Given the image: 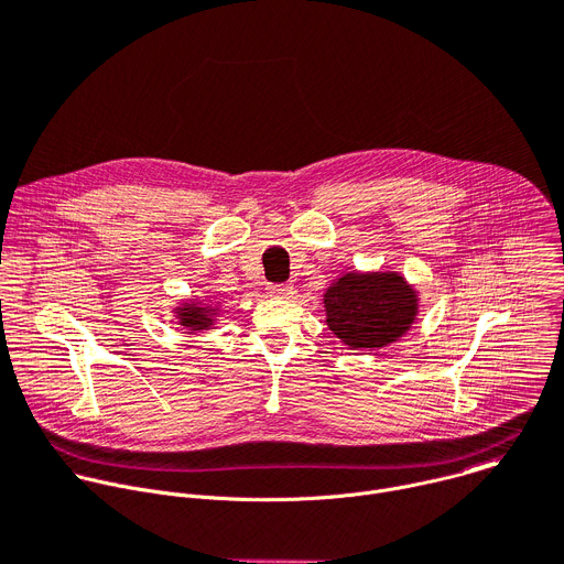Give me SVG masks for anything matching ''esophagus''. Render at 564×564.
<instances>
[{
  "instance_id": "esophagus-1",
  "label": "esophagus",
  "mask_w": 564,
  "mask_h": 564,
  "mask_svg": "<svg viewBox=\"0 0 564 564\" xmlns=\"http://www.w3.org/2000/svg\"><path fill=\"white\" fill-rule=\"evenodd\" d=\"M268 290H270L272 296H279V299H288V296L294 294L292 283H274V285H270Z\"/></svg>"
}]
</instances>
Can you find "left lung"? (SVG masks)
I'll list each match as a JSON object with an SVG mask.
<instances>
[{"label":"left lung","instance_id":"left-lung-1","mask_svg":"<svg viewBox=\"0 0 564 564\" xmlns=\"http://www.w3.org/2000/svg\"><path fill=\"white\" fill-rule=\"evenodd\" d=\"M326 324L350 348H380L402 337L419 313V294L398 272L344 274L324 294Z\"/></svg>","mask_w":564,"mask_h":564}]
</instances>
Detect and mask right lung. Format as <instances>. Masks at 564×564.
<instances>
[{
	"instance_id": "1",
	"label": "right lung",
	"mask_w": 564,
	"mask_h": 564,
	"mask_svg": "<svg viewBox=\"0 0 564 564\" xmlns=\"http://www.w3.org/2000/svg\"><path fill=\"white\" fill-rule=\"evenodd\" d=\"M214 315L216 308H209V305H202L197 301L184 303L182 308H177V317H180V326L188 328V330H207L214 324Z\"/></svg>"
}]
</instances>
